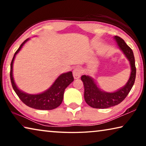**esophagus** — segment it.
Wrapping results in <instances>:
<instances>
[{
    "label": "esophagus",
    "instance_id": "1",
    "mask_svg": "<svg viewBox=\"0 0 146 146\" xmlns=\"http://www.w3.org/2000/svg\"><path fill=\"white\" fill-rule=\"evenodd\" d=\"M73 74L74 78L75 79L79 78L80 77L81 74H82V70H81V69L80 68L76 67L74 69V70L73 71Z\"/></svg>",
    "mask_w": 146,
    "mask_h": 146
}]
</instances>
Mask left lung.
Instances as JSON below:
<instances>
[{
    "label": "left lung",
    "instance_id": "8db88e82",
    "mask_svg": "<svg viewBox=\"0 0 146 146\" xmlns=\"http://www.w3.org/2000/svg\"><path fill=\"white\" fill-rule=\"evenodd\" d=\"M115 40L119 48L129 61L131 75L124 86L112 93L106 92L98 88L95 80L88 75H82L81 80L84 86V99L88 104L93 108L106 109L119 104L125 99L133 88L136 78V67L132 49L120 36H115Z\"/></svg>",
    "mask_w": 146,
    "mask_h": 146
}]
</instances>
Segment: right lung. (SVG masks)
Returning <instances> with one entry per match:
<instances>
[{
  "label": "right lung",
  "instance_id": "add662e5",
  "mask_svg": "<svg viewBox=\"0 0 146 146\" xmlns=\"http://www.w3.org/2000/svg\"><path fill=\"white\" fill-rule=\"evenodd\" d=\"M29 38L26 39L20 46L19 48L14 54V56L11 62L10 68V79L12 87L15 92L18 95L22 102L26 106L31 108L40 110H51L55 109L61 104L64 98V93L65 89L73 82L74 78L71 71L61 74L56 79L48 90L40 94L31 95L24 93L20 90L15 82L13 76V64L15 56L18 53L23 46L24 45Z\"/></svg>",
  "mask_w": 146,
  "mask_h": 146
}]
</instances>
